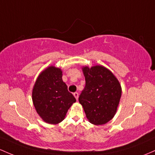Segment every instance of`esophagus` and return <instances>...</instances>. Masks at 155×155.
Listing matches in <instances>:
<instances>
[{"label": "esophagus", "mask_w": 155, "mask_h": 155, "mask_svg": "<svg viewBox=\"0 0 155 155\" xmlns=\"http://www.w3.org/2000/svg\"><path fill=\"white\" fill-rule=\"evenodd\" d=\"M74 97H75L76 100H78V97H79V94H78V92H75V93H74Z\"/></svg>", "instance_id": "1"}]
</instances>
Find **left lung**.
Instances as JSON below:
<instances>
[{"label":"left lung","mask_w":155,"mask_h":155,"mask_svg":"<svg viewBox=\"0 0 155 155\" xmlns=\"http://www.w3.org/2000/svg\"><path fill=\"white\" fill-rule=\"evenodd\" d=\"M86 86L79 97L87 119L102 125L115 116L121 96V87L113 72L102 65L82 67Z\"/></svg>","instance_id":"1"}]
</instances>
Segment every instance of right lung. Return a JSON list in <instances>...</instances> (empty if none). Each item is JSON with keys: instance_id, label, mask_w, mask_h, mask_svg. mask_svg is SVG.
Returning a JSON list of instances; mask_svg holds the SVG:
<instances>
[{"instance_id": "obj_1", "label": "right lung", "mask_w": 155, "mask_h": 155, "mask_svg": "<svg viewBox=\"0 0 155 155\" xmlns=\"http://www.w3.org/2000/svg\"><path fill=\"white\" fill-rule=\"evenodd\" d=\"M62 70L50 66L38 76L32 90V100L36 112L45 122H61L75 98L62 80Z\"/></svg>"}]
</instances>
